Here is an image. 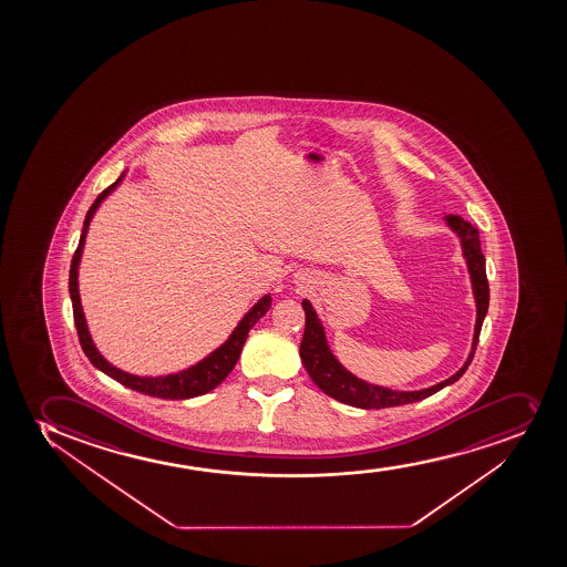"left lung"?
I'll use <instances>...</instances> for the list:
<instances>
[{
    "mask_svg": "<svg viewBox=\"0 0 567 567\" xmlns=\"http://www.w3.org/2000/svg\"><path fill=\"white\" fill-rule=\"evenodd\" d=\"M444 223L457 236L458 244H461L464 262L468 268L470 282H472L475 312H477L475 315L474 339H472V348H470L468 358L464 361V365L444 382L425 388V390L399 391L365 382V380H361V378L348 371L347 367L337 360L336 353L331 352V348H329L322 320L318 318L311 301L303 299L301 307L305 311V333L301 347H299V355H301L303 367L309 372V377L312 378V382L326 395L333 396L337 401L355 406V409H390V406H401V404H410V402L421 401V399L434 395L436 391L442 390L445 385L455 384L458 378L466 372L470 363H472V358H474L477 341H480L483 320L487 317L488 282L487 271H485V256L482 252L480 231L475 226L470 225L458 215H444Z\"/></svg>",
    "mask_w": 567,
    "mask_h": 567,
    "instance_id": "obj_1",
    "label": "left lung"
}]
</instances>
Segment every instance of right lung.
Returning a JSON list of instances; mask_svg holds the SVG:
<instances>
[{
    "mask_svg": "<svg viewBox=\"0 0 567 567\" xmlns=\"http://www.w3.org/2000/svg\"><path fill=\"white\" fill-rule=\"evenodd\" d=\"M125 174H127V171L123 172L122 176L117 177L116 182L112 183L110 187H106L95 198L92 207L87 209L84 228H82V234H80L79 247L74 250L73 262H71L69 293H71V301H73L74 326H76V331H79L80 344H82V350H84L87 360L92 361V365L95 369L104 372V374H109L110 378H114L116 382L125 385V388L138 391V393L158 396V399H172V401L204 395V393L215 390L230 374L234 365L238 363L239 353H241V348H244L245 341H247L250 328L271 307V296L266 293V296L258 299L250 307L249 312L239 320L230 337L219 348H215L214 352L207 353L204 360L198 361L195 365L187 367V369H183V371L163 374V377H138V374H131V372L122 371L116 365H112L104 358L103 353L99 352V348L93 342L92 333H90V328H87V322H85L84 309H82V303H80L79 268L80 260H82V250H84L85 236H87V230H90L93 215L97 214L101 204L122 185Z\"/></svg>",
    "mask_w": 567,
    "mask_h": 567,
    "instance_id": "right-lung-1",
    "label": "right lung"
}]
</instances>
